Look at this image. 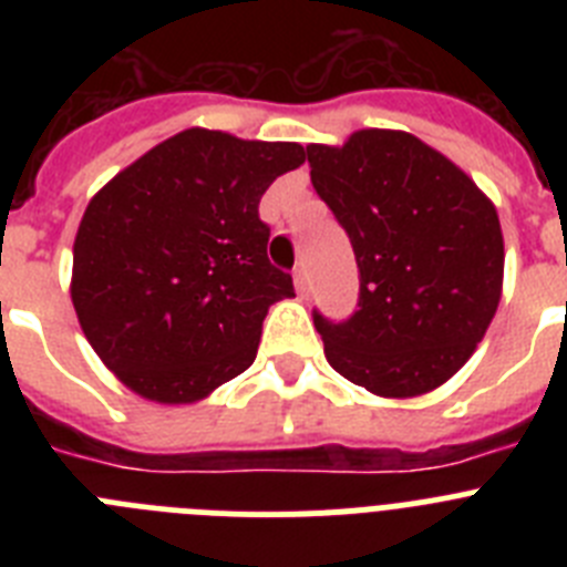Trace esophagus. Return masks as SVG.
Here are the masks:
<instances>
[{
  "label": "esophagus",
  "mask_w": 567,
  "mask_h": 567,
  "mask_svg": "<svg viewBox=\"0 0 567 567\" xmlns=\"http://www.w3.org/2000/svg\"><path fill=\"white\" fill-rule=\"evenodd\" d=\"M292 278H295V289H298L300 298H307V295H309V278H307V269L298 267V269H295Z\"/></svg>",
  "instance_id": "esophagus-1"
}]
</instances>
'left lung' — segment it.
Segmentation results:
<instances>
[{
  "label": "left lung",
  "instance_id": "1",
  "mask_svg": "<svg viewBox=\"0 0 567 567\" xmlns=\"http://www.w3.org/2000/svg\"><path fill=\"white\" fill-rule=\"evenodd\" d=\"M318 195L349 233L358 312L315 329L334 372L378 398H420L454 378L503 298L497 207L443 153L403 130L309 144Z\"/></svg>",
  "mask_w": 567,
  "mask_h": 567
}]
</instances>
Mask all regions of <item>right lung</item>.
I'll use <instances>...</instances> for the list:
<instances>
[{"label":"right lung","instance_id":"add662e5","mask_svg":"<svg viewBox=\"0 0 567 567\" xmlns=\"http://www.w3.org/2000/svg\"><path fill=\"white\" fill-rule=\"evenodd\" d=\"M307 162L295 142L189 127L93 198L73 244L79 327L138 398L187 405L252 365L269 307L295 298L269 264L260 195Z\"/></svg>","mask_w":567,"mask_h":567}]
</instances>
